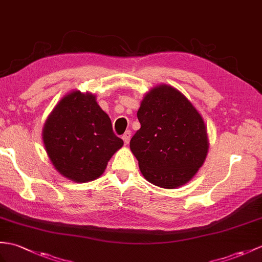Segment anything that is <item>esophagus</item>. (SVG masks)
I'll return each mask as SVG.
<instances>
[{
  "mask_svg": "<svg viewBox=\"0 0 262 262\" xmlns=\"http://www.w3.org/2000/svg\"><path fill=\"white\" fill-rule=\"evenodd\" d=\"M130 137H132V132L130 130H127V132H125V134L123 135V141H124V143L127 145L129 143V141H130Z\"/></svg>",
  "mask_w": 262,
  "mask_h": 262,
  "instance_id": "obj_1",
  "label": "esophagus"
}]
</instances>
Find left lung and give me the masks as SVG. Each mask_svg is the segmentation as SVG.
Instances as JSON below:
<instances>
[{
  "label": "left lung",
  "mask_w": 262,
  "mask_h": 262,
  "mask_svg": "<svg viewBox=\"0 0 262 262\" xmlns=\"http://www.w3.org/2000/svg\"><path fill=\"white\" fill-rule=\"evenodd\" d=\"M137 118L141 128L129 146L144 178L164 188L190 181L209 148L204 121L192 103L179 90L163 84L145 96Z\"/></svg>",
  "instance_id": "obj_1"
}]
</instances>
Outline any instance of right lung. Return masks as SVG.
Instances as JSON below:
<instances>
[{
	"mask_svg": "<svg viewBox=\"0 0 262 262\" xmlns=\"http://www.w3.org/2000/svg\"><path fill=\"white\" fill-rule=\"evenodd\" d=\"M47 153L57 171L77 183L93 181L123 146L93 94L75 91L54 108L43 128Z\"/></svg>",
	"mask_w": 262,
	"mask_h": 262,
	"instance_id": "right-lung-1",
	"label": "right lung"
}]
</instances>
